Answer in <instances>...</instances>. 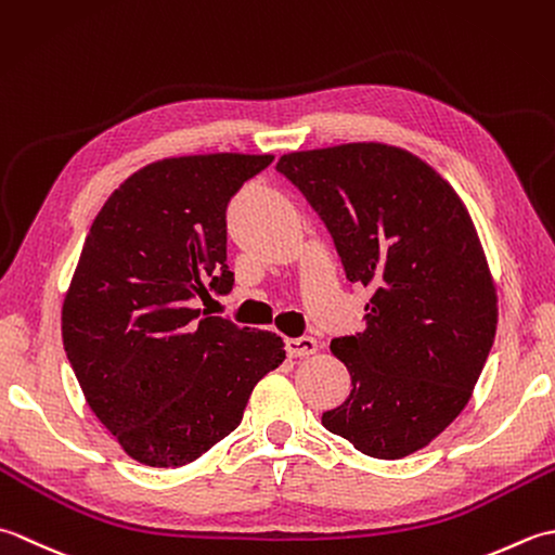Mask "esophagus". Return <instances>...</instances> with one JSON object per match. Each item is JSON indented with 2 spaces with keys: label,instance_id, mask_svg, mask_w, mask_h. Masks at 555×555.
Wrapping results in <instances>:
<instances>
[{
  "label": "esophagus",
  "instance_id": "34e87169",
  "mask_svg": "<svg viewBox=\"0 0 555 555\" xmlns=\"http://www.w3.org/2000/svg\"><path fill=\"white\" fill-rule=\"evenodd\" d=\"M285 349L289 357H309L319 349V343L313 337H292V340L285 343Z\"/></svg>",
  "mask_w": 555,
  "mask_h": 555
}]
</instances>
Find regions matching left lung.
I'll return each mask as SVG.
<instances>
[{
	"mask_svg": "<svg viewBox=\"0 0 555 555\" xmlns=\"http://www.w3.org/2000/svg\"><path fill=\"white\" fill-rule=\"evenodd\" d=\"M349 282L373 287L366 331L335 337L349 398L327 431L378 460L422 450L465 410L493 347L495 289L465 203L402 149L347 143L282 155Z\"/></svg>",
	"mask_w": 555,
	"mask_h": 555,
	"instance_id": "obj_1",
	"label": "left lung"
}]
</instances>
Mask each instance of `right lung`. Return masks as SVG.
<instances>
[{
	"label": "right lung",
	"instance_id": "add662e5",
	"mask_svg": "<svg viewBox=\"0 0 555 555\" xmlns=\"http://www.w3.org/2000/svg\"><path fill=\"white\" fill-rule=\"evenodd\" d=\"M273 155H186L139 169L90 224L62 309L66 359L127 455L182 467L242 424L285 359L275 333L194 309L230 294L228 203Z\"/></svg>",
	"mask_w": 555,
	"mask_h": 555
}]
</instances>
